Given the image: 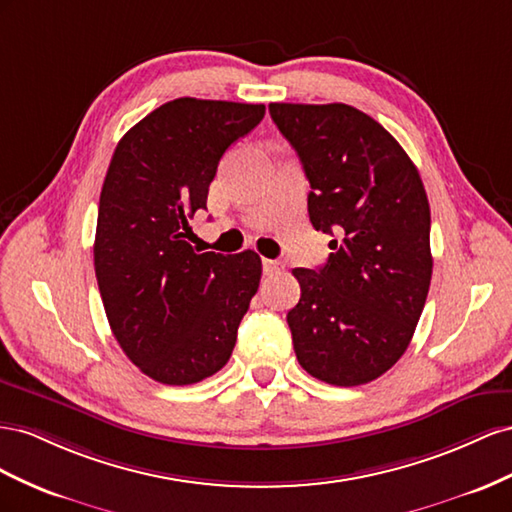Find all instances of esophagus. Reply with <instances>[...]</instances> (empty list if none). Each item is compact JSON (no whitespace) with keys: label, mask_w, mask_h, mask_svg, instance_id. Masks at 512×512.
Here are the masks:
<instances>
[{"label":"esophagus","mask_w":512,"mask_h":512,"mask_svg":"<svg viewBox=\"0 0 512 512\" xmlns=\"http://www.w3.org/2000/svg\"><path fill=\"white\" fill-rule=\"evenodd\" d=\"M261 266H264V274H276V272H279L283 266L279 264V261H274V259H264V261H261Z\"/></svg>","instance_id":"1"}]
</instances>
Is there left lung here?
<instances>
[{
	"label": "left lung",
	"instance_id": "left-lung-1",
	"mask_svg": "<svg viewBox=\"0 0 512 512\" xmlns=\"http://www.w3.org/2000/svg\"><path fill=\"white\" fill-rule=\"evenodd\" d=\"M309 178V216L330 233L319 270L296 268L287 313L300 367L332 386L384 375L410 345L431 285V212L416 165L388 130L343 102H272Z\"/></svg>",
	"mask_w": 512,
	"mask_h": 512
}]
</instances>
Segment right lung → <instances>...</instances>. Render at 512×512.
<instances>
[{"label":"right lung","instance_id":"right-lung-1","mask_svg":"<svg viewBox=\"0 0 512 512\" xmlns=\"http://www.w3.org/2000/svg\"><path fill=\"white\" fill-rule=\"evenodd\" d=\"M264 105L175 98L120 139L102 184L96 281L113 337L139 371L188 386L221 371L257 294L261 259L195 253L218 160L264 120Z\"/></svg>","mask_w":512,"mask_h":512}]
</instances>
